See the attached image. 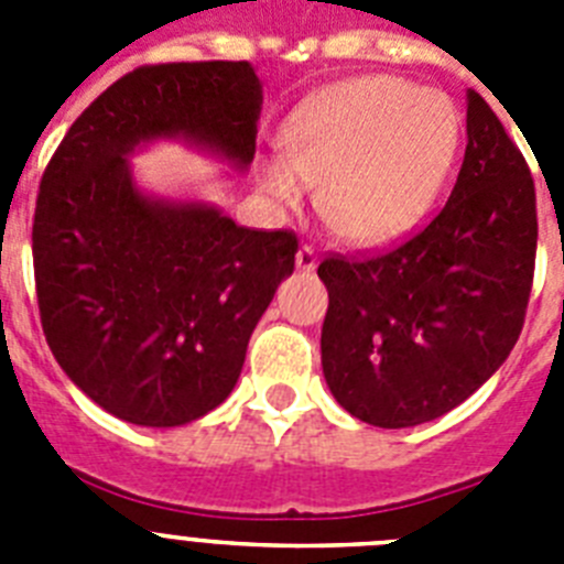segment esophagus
I'll return each mask as SVG.
<instances>
[{"instance_id": "esophagus-1", "label": "esophagus", "mask_w": 564, "mask_h": 564, "mask_svg": "<svg viewBox=\"0 0 564 564\" xmlns=\"http://www.w3.org/2000/svg\"><path fill=\"white\" fill-rule=\"evenodd\" d=\"M316 262H318L316 248H313V246L299 248V251H296V268H299V271H313V268H316Z\"/></svg>"}]
</instances>
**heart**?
<instances>
[{
	"label": "heart",
	"instance_id": "1",
	"mask_svg": "<svg viewBox=\"0 0 564 564\" xmlns=\"http://www.w3.org/2000/svg\"><path fill=\"white\" fill-rule=\"evenodd\" d=\"M457 132V109L443 93L392 76L352 78L293 112L288 154L262 161V183L288 206L318 183V212L338 237L383 246L430 212Z\"/></svg>",
	"mask_w": 564,
	"mask_h": 564
}]
</instances>
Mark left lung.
Wrapping results in <instances>:
<instances>
[{"label": "left lung", "mask_w": 564, "mask_h": 564, "mask_svg": "<svg viewBox=\"0 0 564 564\" xmlns=\"http://www.w3.org/2000/svg\"><path fill=\"white\" fill-rule=\"evenodd\" d=\"M466 154L435 220L401 246L322 259V370L352 417L435 421L514 350L534 285L536 192L517 143L468 89Z\"/></svg>", "instance_id": "1"}]
</instances>
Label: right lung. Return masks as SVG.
<instances>
[{
    "label": "right lung",
    "mask_w": 564,
    "mask_h": 564,
    "mask_svg": "<svg viewBox=\"0 0 564 564\" xmlns=\"http://www.w3.org/2000/svg\"><path fill=\"white\" fill-rule=\"evenodd\" d=\"M262 87L248 62L147 64L107 87L42 174L33 273L42 330L69 381L121 421L181 426L231 395L248 338L296 265L288 228L208 203L154 200L127 154L186 138L246 169Z\"/></svg>",
    "instance_id": "obj_1"
}]
</instances>
